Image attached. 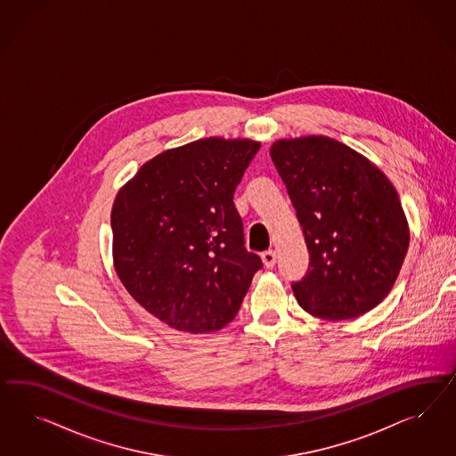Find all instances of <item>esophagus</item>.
I'll list each match as a JSON object with an SVG mask.
<instances>
[{"instance_id":"esophagus-1","label":"esophagus","mask_w":456,"mask_h":456,"mask_svg":"<svg viewBox=\"0 0 456 456\" xmlns=\"http://www.w3.org/2000/svg\"><path fill=\"white\" fill-rule=\"evenodd\" d=\"M276 250H273V248H269V250H265L263 252V263L267 269H273L274 265H276Z\"/></svg>"}]
</instances>
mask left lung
<instances>
[{"instance_id":"left-lung-1","label":"left lung","mask_w":456,"mask_h":456,"mask_svg":"<svg viewBox=\"0 0 456 456\" xmlns=\"http://www.w3.org/2000/svg\"><path fill=\"white\" fill-rule=\"evenodd\" d=\"M271 159L309 252L307 273L290 284L297 303L328 321L371 311L393 288L410 244L395 187L332 138L279 140Z\"/></svg>"}]
</instances>
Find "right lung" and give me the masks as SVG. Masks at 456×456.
<instances>
[{"label":"right lung","mask_w":456,"mask_h":456,"mask_svg":"<svg viewBox=\"0 0 456 456\" xmlns=\"http://www.w3.org/2000/svg\"><path fill=\"white\" fill-rule=\"evenodd\" d=\"M261 143L210 137L140 167L111 208L113 263L143 309L179 331L234 319L254 274L234 192Z\"/></svg>","instance_id":"1"}]
</instances>
